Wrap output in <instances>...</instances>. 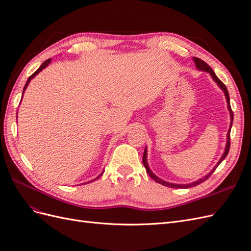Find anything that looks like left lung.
<instances>
[{
  "label": "left lung",
  "instance_id": "8db88e82",
  "mask_svg": "<svg viewBox=\"0 0 251 251\" xmlns=\"http://www.w3.org/2000/svg\"><path fill=\"white\" fill-rule=\"evenodd\" d=\"M194 62H195V64H196L197 69L208 72V73L211 75L212 79H214V80L217 82V85L223 90V92H224L225 97H226V100H227V107H228V110H229V113H230V126H229L228 133H227V142H226V148H225V151H224V154L222 155L221 159H220L219 162L217 163V165L215 166L214 169H212V171H211L210 173H208V174L206 175V176L203 177V178H201V179H199L198 181H195V182H193V183H189V184H174V183H170V182H166V181H164V180H161L160 178H158V177L156 176V175H155V174H153V172H151V171L150 170V168H149L148 160H147L148 151H147V148L144 149V151H143V157H142V162H143L144 168H146V170H147V173L150 175V177H151V179H154V180L157 182V183H160V184H162V185H164V186L173 187V188H188V187H193V186H196V185H198V184L202 183V182H204V181L206 180V179H208V178L210 177V175H211L212 173H214V172H215V170L218 168L219 164L221 163V162L224 160V159L226 158L227 154H228V151H229V148H230V130H231L232 121H233V112H232V110H231V108H230V101H229V94H228V91H227L226 86L224 85V83H223L221 80H220V79L218 78V76H217V75L215 74V72L212 71L211 68H210L206 63L203 62L202 59H200V58H198V57H194Z\"/></svg>",
  "mask_w": 251,
  "mask_h": 251
}]
</instances>
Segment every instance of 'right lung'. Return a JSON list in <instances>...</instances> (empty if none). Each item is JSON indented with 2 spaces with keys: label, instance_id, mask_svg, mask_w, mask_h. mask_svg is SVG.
I'll list each match as a JSON object with an SVG mask.
<instances>
[{
  "label": "right lung",
  "instance_id": "obj_1",
  "mask_svg": "<svg viewBox=\"0 0 251 251\" xmlns=\"http://www.w3.org/2000/svg\"><path fill=\"white\" fill-rule=\"evenodd\" d=\"M50 62H51V58L47 59V60H46V62H44V63H43V64L41 65V67H40V68H39V69H37V70H36V71H35V72H34V73H33L32 75H31V76H29V78H28V80H27V82H26V85H25V87H24V90H23V94H24V92H25V90H26L27 86L29 85V82H30V80H31V79H32V78H33V77L35 76V75H36V74H39V73H40V72H41V71H42L43 69H45V68H46V67H47V66H48V65L50 64ZM101 175H102V173H101V174L100 175V176H98L97 178H100V177L101 176ZM97 178H96V179H97ZM94 180H95V179H94ZM94 180H92V181H94ZM92 181H91V182H92ZM88 183H90V182H88Z\"/></svg>",
  "mask_w": 251,
  "mask_h": 251
}]
</instances>
